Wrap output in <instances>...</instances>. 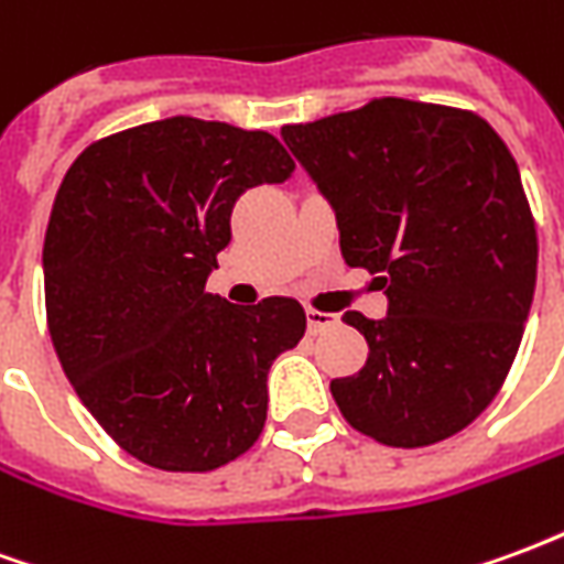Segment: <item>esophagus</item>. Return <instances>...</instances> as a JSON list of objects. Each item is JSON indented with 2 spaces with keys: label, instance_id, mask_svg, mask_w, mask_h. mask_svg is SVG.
<instances>
[{
  "label": "esophagus",
  "instance_id": "1",
  "mask_svg": "<svg viewBox=\"0 0 564 564\" xmlns=\"http://www.w3.org/2000/svg\"><path fill=\"white\" fill-rule=\"evenodd\" d=\"M305 317H307V329L314 332V335L332 329V326L338 323V317H335V314H326V311H317V307H307Z\"/></svg>",
  "mask_w": 564,
  "mask_h": 564
}]
</instances>
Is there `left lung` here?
Wrapping results in <instances>:
<instances>
[{
	"label": "left lung",
	"instance_id": "left-lung-1",
	"mask_svg": "<svg viewBox=\"0 0 564 564\" xmlns=\"http://www.w3.org/2000/svg\"><path fill=\"white\" fill-rule=\"evenodd\" d=\"M329 198L341 257L378 274L383 319L347 311L368 359L332 395L356 432L429 447L484 414L520 350L538 232L520 169L484 117L411 99L281 129Z\"/></svg>",
	"mask_w": 564,
	"mask_h": 564
}]
</instances>
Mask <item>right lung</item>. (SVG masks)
Here are the masks:
<instances>
[{
  "label": "right lung",
  "mask_w": 564,
  "mask_h": 564,
  "mask_svg": "<svg viewBox=\"0 0 564 564\" xmlns=\"http://www.w3.org/2000/svg\"><path fill=\"white\" fill-rule=\"evenodd\" d=\"M295 162L269 132L169 117L93 141L56 189L44 307L78 399L129 456L214 471L257 444L269 368L305 335L295 299L205 293L235 202Z\"/></svg>",
  "instance_id": "1"
}]
</instances>
